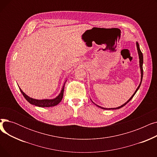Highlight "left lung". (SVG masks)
<instances>
[{"label":"left lung","instance_id":"8db88e82","mask_svg":"<svg viewBox=\"0 0 157 157\" xmlns=\"http://www.w3.org/2000/svg\"><path fill=\"white\" fill-rule=\"evenodd\" d=\"M136 46H137V53H138V55H139V67H140V70H141V82H140V83H139V86H138V87L137 88V89H136V90L135 91V92L134 93V94L132 95V97L129 98V99L125 102V103H124L123 104V105H120V106H119V107H117V108H103V107H101V106H100V105H97V104H95L91 99L92 101V102L94 104H95L97 107H98V108H101V109H120V108H122V107H123L124 105H125L132 98H133V97L134 96V95L136 94V93L137 92V90H139V87H140V86H141V83H142V80H143V53H142V52H141V49H140V48H139V43H137V42H136Z\"/></svg>","mask_w":157,"mask_h":157}]
</instances>
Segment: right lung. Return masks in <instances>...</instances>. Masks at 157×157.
Instances as JSON below:
<instances>
[{"label": "right lung", "instance_id": "obj_1", "mask_svg": "<svg viewBox=\"0 0 157 157\" xmlns=\"http://www.w3.org/2000/svg\"><path fill=\"white\" fill-rule=\"evenodd\" d=\"M67 80H65L64 83L63 85L62 88L61 90L60 93L59 94V95L56 96L55 98H52V99H36V98H33L32 97H29L27 95L25 94L21 89L19 87L20 92H21L22 95L24 96V97L25 98V99L31 104L32 105H35L36 106L40 107V108H48V107H53L55 105H56L57 104H59L63 98V91H64V86L65 82Z\"/></svg>", "mask_w": 157, "mask_h": 157}]
</instances>
